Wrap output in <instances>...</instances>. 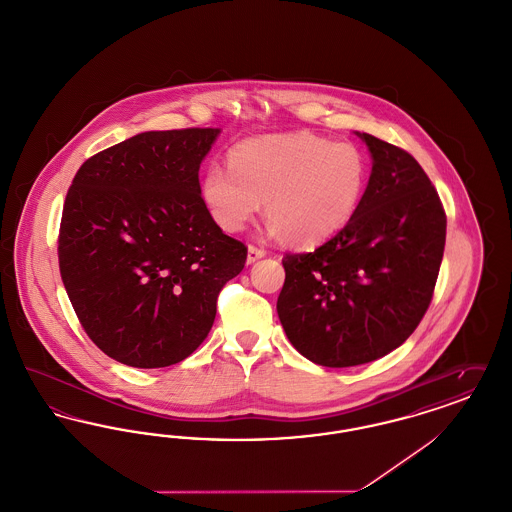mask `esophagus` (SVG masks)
I'll return each mask as SVG.
<instances>
[{"label": "esophagus", "instance_id": "esophagus-1", "mask_svg": "<svg viewBox=\"0 0 512 512\" xmlns=\"http://www.w3.org/2000/svg\"><path fill=\"white\" fill-rule=\"evenodd\" d=\"M267 255V251L263 249V247H257V245H249L247 247V263L251 265V263H255V261H259V259H263Z\"/></svg>", "mask_w": 512, "mask_h": 512}]
</instances>
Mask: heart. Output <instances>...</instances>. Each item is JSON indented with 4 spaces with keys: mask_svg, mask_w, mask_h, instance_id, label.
Returning <instances> with one entry per match:
<instances>
[{
    "mask_svg": "<svg viewBox=\"0 0 512 512\" xmlns=\"http://www.w3.org/2000/svg\"><path fill=\"white\" fill-rule=\"evenodd\" d=\"M228 165H211L201 195L226 232H240L265 203L270 234L295 247L328 242L353 220L366 190L365 155L309 132L240 142Z\"/></svg>",
    "mask_w": 512,
    "mask_h": 512,
    "instance_id": "b5f03b06",
    "label": "heart"
}]
</instances>
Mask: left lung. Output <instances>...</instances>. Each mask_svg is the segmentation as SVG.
I'll return each instance as SVG.
<instances>
[{"label": "left lung", "instance_id": "1", "mask_svg": "<svg viewBox=\"0 0 512 512\" xmlns=\"http://www.w3.org/2000/svg\"><path fill=\"white\" fill-rule=\"evenodd\" d=\"M372 172L353 220L313 253H286L278 317L317 365H365L397 349L430 307L445 211L411 153L361 134Z\"/></svg>", "mask_w": 512, "mask_h": 512}]
</instances>
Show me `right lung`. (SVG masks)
Here are the masks:
<instances>
[{
	"mask_svg": "<svg viewBox=\"0 0 512 512\" xmlns=\"http://www.w3.org/2000/svg\"><path fill=\"white\" fill-rule=\"evenodd\" d=\"M219 128L142 132L90 157L59 228V270L74 313L111 359L163 368L207 338L222 286L247 247L213 220L199 165Z\"/></svg>",
	"mask_w": 512,
	"mask_h": 512,
	"instance_id": "add662e5",
	"label": "right lung"
}]
</instances>
